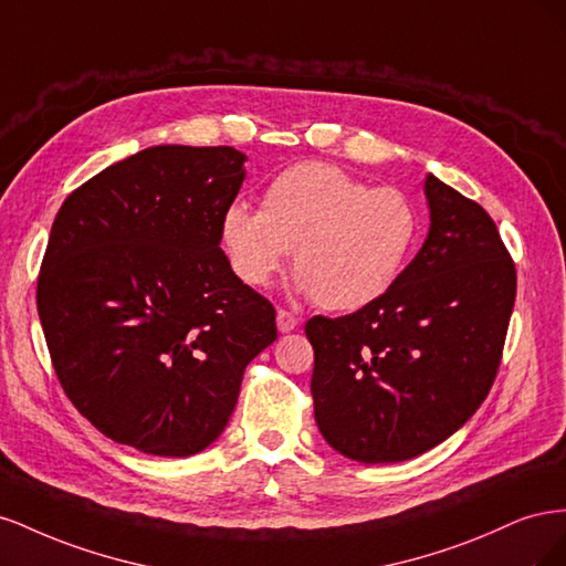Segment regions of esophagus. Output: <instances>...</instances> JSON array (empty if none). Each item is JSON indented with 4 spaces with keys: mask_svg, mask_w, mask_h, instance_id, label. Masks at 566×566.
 I'll return each instance as SVG.
<instances>
[{
    "mask_svg": "<svg viewBox=\"0 0 566 566\" xmlns=\"http://www.w3.org/2000/svg\"><path fill=\"white\" fill-rule=\"evenodd\" d=\"M276 325H279V331H281V333H290V331H295V328H297V325H300V318H297L293 312L279 310V314H276Z\"/></svg>",
    "mask_w": 566,
    "mask_h": 566,
    "instance_id": "esophagus-1",
    "label": "esophagus"
}]
</instances>
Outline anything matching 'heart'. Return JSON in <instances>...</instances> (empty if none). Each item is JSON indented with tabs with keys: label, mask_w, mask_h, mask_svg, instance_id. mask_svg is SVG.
Listing matches in <instances>:
<instances>
[{
	"label": "heart",
	"mask_w": 566,
	"mask_h": 566,
	"mask_svg": "<svg viewBox=\"0 0 566 566\" xmlns=\"http://www.w3.org/2000/svg\"><path fill=\"white\" fill-rule=\"evenodd\" d=\"M219 229L245 285H269L293 250L300 290L325 310L352 312L399 279L420 219L399 188H370L328 163H297L269 181L260 210L229 205Z\"/></svg>",
	"instance_id": "1"
}]
</instances>
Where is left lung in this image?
Here are the masks:
<instances>
[{
	"mask_svg": "<svg viewBox=\"0 0 566 566\" xmlns=\"http://www.w3.org/2000/svg\"><path fill=\"white\" fill-rule=\"evenodd\" d=\"M430 233L382 297L306 321L321 434L358 462L430 451L482 406L517 295L515 262L482 205L427 175Z\"/></svg>",
	"mask_w": 566,
	"mask_h": 566,
	"instance_id": "1",
	"label": "left lung"
}]
</instances>
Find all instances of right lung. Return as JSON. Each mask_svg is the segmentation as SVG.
Segmentation results:
<instances>
[{"label": "right lung", "instance_id": "right-lung-1", "mask_svg": "<svg viewBox=\"0 0 566 566\" xmlns=\"http://www.w3.org/2000/svg\"><path fill=\"white\" fill-rule=\"evenodd\" d=\"M231 146H153L67 196L38 312L56 378L101 434L193 455L224 432L276 310L231 271L221 214L245 179Z\"/></svg>", "mask_w": 566, "mask_h": 566}]
</instances>
